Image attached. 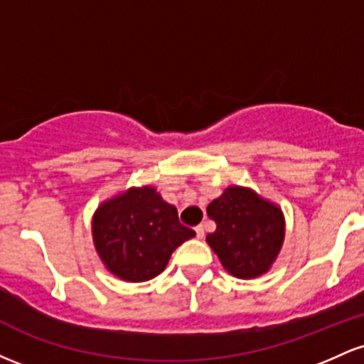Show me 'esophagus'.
I'll use <instances>...</instances> for the list:
<instances>
[{"instance_id":"34e87169","label":"esophagus","mask_w":364,"mask_h":364,"mask_svg":"<svg viewBox=\"0 0 364 364\" xmlns=\"http://www.w3.org/2000/svg\"><path fill=\"white\" fill-rule=\"evenodd\" d=\"M195 232H196V237H198V240H202V237L205 236V229H203V225H196Z\"/></svg>"}]
</instances>
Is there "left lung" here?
<instances>
[{"label": "left lung", "mask_w": 364, "mask_h": 364, "mask_svg": "<svg viewBox=\"0 0 364 364\" xmlns=\"http://www.w3.org/2000/svg\"><path fill=\"white\" fill-rule=\"evenodd\" d=\"M207 215L217 229L205 240L229 274L257 279L269 272L286 236V220L277 203L252 188L232 185L208 203Z\"/></svg>", "instance_id": "1"}]
</instances>
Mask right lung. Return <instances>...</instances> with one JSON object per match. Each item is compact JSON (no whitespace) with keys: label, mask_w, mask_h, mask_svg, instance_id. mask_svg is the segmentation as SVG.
<instances>
[{"label":"right lung","mask_w":364,"mask_h":364,"mask_svg":"<svg viewBox=\"0 0 364 364\" xmlns=\"http://www.w3.org/2000/svg\"><path fill=\"white\" fill-rule=\"evenodd\" d=\"M195 236L176 207L154 186H132L104 200L92 217V240L104 267L127 282H145L168 265L179 245Z\"/></svg>","instance_id":"right-lung-1"}]
</instances>
